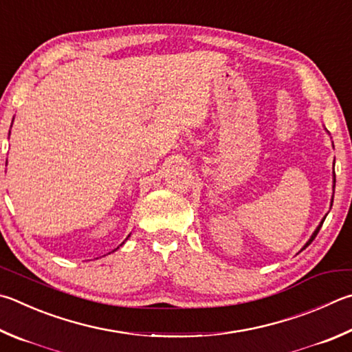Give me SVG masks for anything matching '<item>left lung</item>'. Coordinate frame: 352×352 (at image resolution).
<instances>
[{
    "instance_id": "left-lung-1",
    "label": "left lung",
    "mask_w": 352,
    "mask_h": 352,
    "mask_svg": "<svg viewBox=\"0 0 352 352\" xmlns=\"http://www.w3.org/2000/svg\"><path fill=\"white\" fill-rule=\"evenodd\" d=\"M334 178H336V172H334ZM334 183H336V180H334ZM334 188H336V186H334ZM331 206H332V203H331ZM324 219H327V217H324ZM324 219L322 220V223H320V225H318V228L316 229V231H314V234H312V235H311V239H309V241H308V243H306V245H305V248H306V246H309V245H311V241L316 239V235L318 234V231H320V228H322V225H323V221H324ZM305 248H303V249H305Z\"/></svg>"
}]
</instances>
